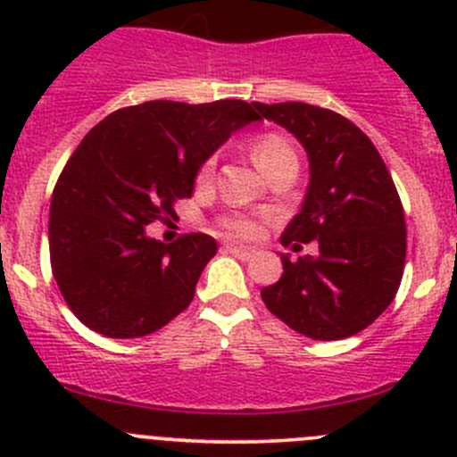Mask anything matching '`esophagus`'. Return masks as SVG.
<instances>
[{"mask_svg":"<svg viewBox=\"0 0 457 457\" xmlns=\"http://www.w3.org/2000/svg\"><path fill=\"white\" fill-rule=\"evenodd\" d=\"M225 252H229L232 256L241 258V261H250V258L256 254L252 247H241V245H225Z\"/></svg>","mask_w":457,"mask_h":457,"instance_id":"1","label":"esophagus"}]
</instances>
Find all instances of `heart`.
<instances>
[{
	"instance_id": "heart-1",
	"label": "heart",
	"mask_w": 457,
	"mask_h": 457,
	"mask_svg": "<svg viewBox=\"0 0 457 457\" xmlns=\"http://www.w3.org/2000/svg\"><path fill=\"white\" fill-rule=\"evenodd\" d=\"M252 156H254V163L258 168L265 170L267 165L276 163V161L283 159V156H294V152L292 147L287 145V141L280 139V137L276 135H270V137H262V139L256 143L254 150H252ZM210 170H212V163H207L205 168L201 170V177H207ZM225 225H228L234 234H238V237H252V234H256V225L252 223V220L229 219Z\"/></svg>"
}]
</instances>
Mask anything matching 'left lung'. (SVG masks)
<instances>
[{"label": "left lung", "mask_w": 457, "mask_h": 457, "mask_svg": "<svg viewBox=\"0 0 457 457\" xmlns=\"http://www.w3.org/2000/svg\"><path fill=\"white\" fill-rule=\"evenodd\" d=\"M252 105L292 132L310 161L305 201L280 243L318 241L316 256L280 254L283 276L261 289L262 303L307 338H349L389 307L403 278L407 228L389 170L370 137L331 110Z\"/></svg>", "instance_id": "left-lung-1"}]
</instances>
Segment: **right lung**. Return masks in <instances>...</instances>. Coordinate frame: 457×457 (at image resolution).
Wrapping results in <instances>:
<instances>
[{
    "label": "right lung",
    "mask_w": 457,
    "mask_h": 457,
    "mask_svg": "<svg viewBox=\"0 0 457 457\" xmlns=\"http://www.w3.org/2000/svg\"><path fill=\"white\" fill-rule=\"evenodd\" d=\"M254 121L241 99L145 101L87 132L54 186L48 223L54 280L86 327L139 338L190 305L216 241L186 234L165 245L147 225L192 196L201 165Z\"/></svg>",
    "instance_id": "obj_1"
}]
</instances>
